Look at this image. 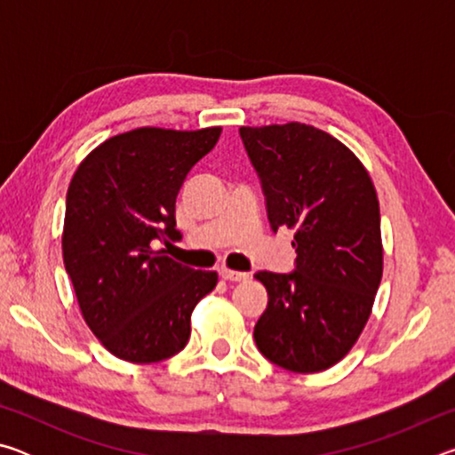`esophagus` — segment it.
Segmentation results:
<instances>
[{"label":"esophagus","instance_id":"obj_1","mask_svg":"<svg viewBox=\"0 0 455 455\" xmlns=\"http://www.w3.org/2000/svg\"><path fill=\"white\" fill-rule=\"evenodd\" d=\"M219 273H220V276H222V279H225V281H246V279H249V273L230 271V268H225V267H222Z\"/></svg>","mask_w":455,"mask_h":455}]
</instances>
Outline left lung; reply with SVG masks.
Instances as JSON below:
<instances>
[{
    "label": "left lung",
    "mask_w": 455,
    "mask_h": 455,
    "mask_svg": "<svg viewBox=\"0 0 455 455\" xmlns=\"http://www.w3.org/2000/svg\"><path fill=\"white\" fill-rule=\"evenodd\" d=\"M260 179L271 228H295V271H259L268 292L259 351L317 373L347 355L371 315L383 273L379 200L365 166L323 130L289 122L238 130Z\"/></svg>",
    "instance_id": "8db88e82"
}]
</instances>
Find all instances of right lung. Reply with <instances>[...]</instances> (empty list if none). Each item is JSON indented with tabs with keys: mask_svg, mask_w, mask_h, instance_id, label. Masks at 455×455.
I'll list each match as a JSON object with an SVG mask.
<instances>
[{
	"mask_svg": "<svg viewBox=\"0 0 455 455\" xmlns=\"http://www.w3.org/2000/svg\"><path fill=\"white\" fill-rule=\"evenodd\" d=\"M219 136V126L130 130L92 150L68 188L66 271L92 333L130 363L182 351L192 309L217 287V273L176 263L154 244L182 238L176 196Z\"/></svg>",
	"mask_w": 455,
	"mask_h": 455,
	"instance_id": "right-lung-1",
	"label": "right lung"
}]
</instances>
